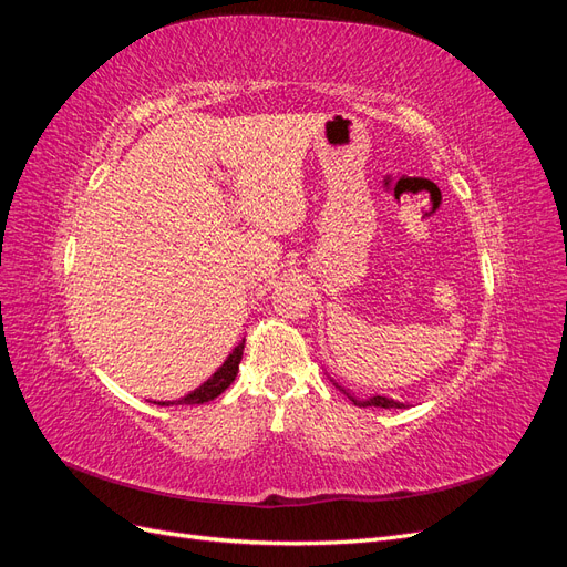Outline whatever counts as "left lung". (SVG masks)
Returning <instances> with one entry per match:
<instances>
[{
  "label": "left lung",
  "instance_id": "1",
  "mask_svg": "<svg viewBox=\"0 0 567 567\" xmlns=\"http://www.w3.org/2000/svg\"><path fill=\"white\" fill-rule=\"evenodd\" d=\"M333 385L336 388H340L336 381H333ZM342 392L348 394V398L357 404V406H381V409H402L404 404L402 402H398V400H390V398H381V394H373V398H369V400H357L354 394H350L346 388H340Z\"/></svg>",
  "mask_w": 567,
  "mask_h": 567
}]
</instances>
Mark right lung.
<instances>
[{"label": "right lung", "mask_w": 567, "mask_h": 567, "mask_svg": "<svg viewBox=\"0 0 567 567\" xmlns=\"http://www.w3.org/2000/svg\"><path fill=\"white\" fill-rule=\"evenodd\" d=\"M241 357H244V342H238V346L234 348V352L225 359V364H221L208 381H205L203 385H198L196 390H192L188 394H184L182 400H175V402H158L161 406H169V404H205L215 400L217 394L225 392L238 373V364H241Z\"/></svg>", "instance_id": "1"}]
</instances>
